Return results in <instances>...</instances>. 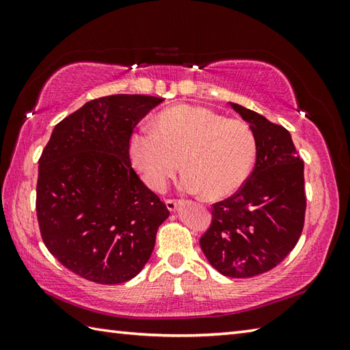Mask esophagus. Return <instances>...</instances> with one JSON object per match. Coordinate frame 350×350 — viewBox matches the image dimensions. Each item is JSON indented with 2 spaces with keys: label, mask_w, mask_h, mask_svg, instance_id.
Listing matches in <instances>:
<instances>
[{
  "label": "esophagus",
  "mask_w": 350,
  "mask_h": 350,
  "mask_svg": "<svg viewBox=\"0 0 350 350\" xmlns=\"http://www.w3.org/2000/svg\"><path fill=\"white\" fill-rule=\"evenodd\" d=\"M165 204H167L170 212H174L177 209V206L180 204V202L179 200H165Z\"/></svg>",
  "instance_id": "obj_1"
}]
</instances>
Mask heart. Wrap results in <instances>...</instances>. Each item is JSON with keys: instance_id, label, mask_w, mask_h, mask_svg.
<instances>
[{"instance_id": "1", "label": "heart", "mask_w": 350, "mask_h": 350, "mask_svg": "<svg viewBox=\"0 0 350 350\" xmlns=\"http://www.w3.org/2000/svg\"><path fill=\"white\" fill-rule=\"evenodd\" d=\"M133 165L148 188L162 191L183 170L182 188L209 198L233 194L254 167L257 139L248 123L213 111L177 105L156 118V128L141 126L129 143Z\"/></svg>"}]
</instances>
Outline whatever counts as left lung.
I'll list each match as a JSON object with an SVG mask.
<instances>
[{"mask_svg": "<svg viewBox=\"0 0 350 350\" xmlns=\"http://www.w3.org/2000/svg\"><path fill=\"white\" fill-rule=\"evenodd\" d=\"M230 105L254 131L256 165L236 194L212 206L200 247L219 273L250 278L273 269L299 241L307 207L304 162L286 128Z\"/></svg>", "mask_w": 350, "mask_h": 350, "instance_id": "obj_1", "label": "left lung"}]
</instances>
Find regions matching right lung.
Masks as SVG:
<instances>
[{
	"label": "right lung",
	"instance_id": "obj_1",
	"mask_svg": "<svg viewBox=\"0 0 350 350\" xmlns=\"http://www.w3.org/2000/svg\"><path fill=\"white\" fill-rule=\"evenodd\" d=\"M162 98L114 94L58 123L39 159L36 211L42 239L69 271L120 284L143 269L168 218L131 165L133 128Z\"/></svg>",
	"mask_w": 350,
	"mask_h": 350
}]
</instances>
